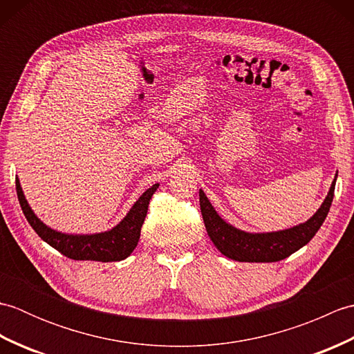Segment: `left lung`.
<instances>
[{
  "mask_svg": "<svg viewBox=\"0 0 354 354\" xmlns=\"http://www.w3.org/2000/svg\"><path fill=\"white\" fill-rule=\"evenodd\" d=\"M335 184L336 179L332 183L330 192L324 202H322L321 208L309 221L284 231L252 234V232H245L231 227L230 223L221 219V216L216 213V209L209 204L208 198L202 190H199L201 213L204 217L209 239L213 240L217 250L223 255H227L228 259L250 263L280 261L309 243L312 237L317 234L322 222L326 221L330 205H332Z\"/></svg>",
  "mask_w": 354,
  "mask_h": 354,
  "instance_id": "1",
  "label": "left lung"
}]
</instances>
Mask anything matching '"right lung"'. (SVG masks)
<instances>
[{"mask_svg": "<svg viewBox=\"0 0 354 354\" xmlns=\"http://www.w3.org/2000/svg\"><path fill=\"white\" fill-rule=\"evenodd\" d=\"M158 185L155 184L141 194L140 199L135 202L131 212L127 213L124 219L120 222L115 228L111 231L100 232V234L91 236H73L57 232L44 225L32 208L28 207L27 201L22 193L19 179L17 178V194L19 204L24 213L26 219L32 225V228L36 231L44 242H47L50 246L55 248L65 257L73 260H95V261H120L124 260L127 255L135 250L138 240L141 227L145 223L149 202L152 199L153 193L156 192Z\"/></svg>", "mask_w": 354, "mask_h": 354, "instance_id": "add662e5", "label": "right lung"}]
</instances>
